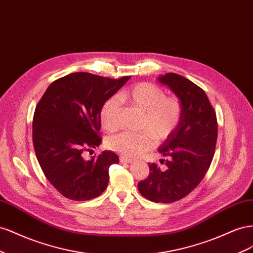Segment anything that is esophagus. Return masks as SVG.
Masks as SVG:
<instances>
[{
	"instance_id": "obj_1",
	"label": "esophagus",
	"mask_w": 253,
	"mask_h": 253,
	"mask_svg": "<svg viewBox=\"0 0 253 253\" xmlns=\"http://www.w3.org/2000/svg\"><path fill=\"white\" fill-rule=\"evenodd\" d=\"M120 162L121 163H132L133 161L131 160V159L126 158V157H120Z\"/></svg>"
}]
</instances>
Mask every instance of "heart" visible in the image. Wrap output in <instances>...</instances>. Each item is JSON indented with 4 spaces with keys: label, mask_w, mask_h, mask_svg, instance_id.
<instances>
[{
    "label": "heart",
    "mask_w": 253,
    "mask_h": 253,
    "mask_svg": "<svg viewBox=\"0 0 253 253\" xmlns=\"http://www.w3.org/2000/svg\"><path fill=\"white\" fill-rule=\"evenodd\" d=\"M120 102L142 112L139 132L124 131L110 136L106 145L110 150L127 158L143 155L158 142L167 140L174 132L182 115V105L175 96H165L164 91L149 83L132 85L118 95ZM115 97L105 102L100 109V123L107 131L120 127V104Z\"/></svg>",
    "instance_id": "1"
}]
</instances>
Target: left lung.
Here are the masks:
<instances>
[{
    "label": "left lung",
    "mask_w": 253,
    "mask_h": 253,
    "mask_svg": "<svg viewBox=\"0 0 253 253\" xmlns=\"http://www.w3.org/2000/svg\"><path fill=\"white\" fill-rule=\"evenodd\" d=\"M157 81L169 86L182 105L178 126L159 147L168 169L149 165V176L139 182L142 196L154 203L169 204L182 199L204 179L213 160L217 140V120L206 92L185 77L175 73L160 75Z\"/></svg>",
    "instance_id": "left-lung-1"
}]
</instances>
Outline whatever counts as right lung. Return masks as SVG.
<instances>
[{
	"mask_svg": "<svg viewBox=\"0 0 253 253\" xmlns=\"http://www.w3.org/2000/svg\"><path fill=\"white\" fill-rule=\"evenodd\" d=\"M129 78L72 73L50 84L36 107L35 153L49 183L66 198L90 200L106 190L119 157L106 150L89 160L84 156L102 143L100 109Z\"/></svg>",
	"mask_w": 253,
	"mask_h": 253,
	"instance_id": "obj_1",
	"label": "right lung"
}]
</instances>
